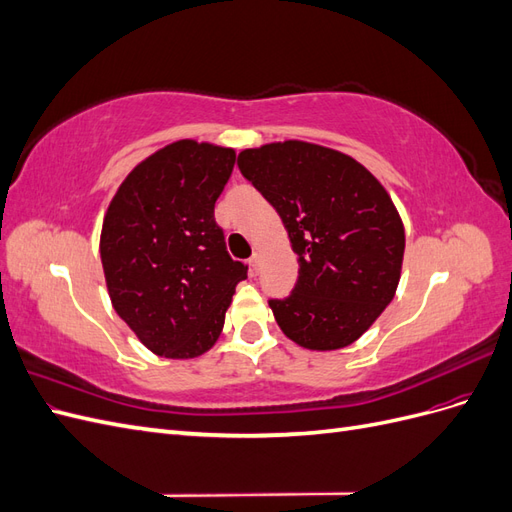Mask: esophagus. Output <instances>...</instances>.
<instances>
[{
  "label": "esophagus",
  "instance_id": "1",
  "mask_svg": "<svg viewBox=\"0 0 512 512\" xmlns=\"http://www.w3.org/2000/svg\"><path fill=\"white\" fill-rule=\"evenodd\" d=\"M250 269H252V275H258V271H260V252H254V256L250 258Z\"/></svg>",
  "mask_w": 512,
  "mask_h": 512
}]
</instances>
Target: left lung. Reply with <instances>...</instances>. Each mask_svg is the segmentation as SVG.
Here are the masks:
<instances>
[{"instance_id":"8db88e82","label":"left lung","mask_w":512,"mask_h":512,"mask_svg":"<svg viewBox=\"0 0 512 512\" xmlns=\"http://www.w3.org/2000/svg\"><path fill=\"white\" fill-rule=\"evenodd\" d=\"M241 175L275 207L299 262L290 297L269 301L294 344H354L395 297L406 230L384 185L346 153L305 141L239 153Z\"/></svg>"}]
</instances>
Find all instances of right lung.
<instances>
[{"instance_id":"obj_1","label":"right lung","mask_w":512,"mask_h":512,"mask_svg":"<svg viewBox=\"0 0 512 512\" xmlns=\"http://www.w3.org/2000/svg\"><path fill=\"white\" fill-rule=\"evenodd\" d=\"M235 158L230 147L181 138L138 162L104 213L108 297L141 344L166 359L213 348L247 277L213 218Z\"/></svg>"}]
</instances>
